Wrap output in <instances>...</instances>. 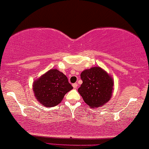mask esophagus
Here are the masks:
<instances>
[{
	"mask_svg": "<svg viewBox=\"0 0 149 149\" xmlns=\"http://www.w3.org/2000/svg\"><path fill=\"white\" fill-rule=\"evenodd\" d=\"M72 86L74 89H76L77 88V87H78V84H77V83H74V84H72Z\"/></svg>",
	"mask_w": 149,
	"mask_h": 149,
	"instance_id": "1",
	"label": "esophagus"
}]
</instances>
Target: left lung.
I'll return each instance as SVG.
<instances>
[{"instance_id": "8db88e82", "label": "left lung", "mask_w": 149, "mask_h": 149, "mask_svg": "<svg viewBox=\"0 0 149 149\" xmlns=\"http://www.w3.org/2000/svg\"><path fill=\"white\" fill-rule=\"evenodd\" d=\"M83 83L78 89L83 100L90 108L100 107L112 97L113 79L100 67L83 70L81 74Z\"/></svg>"}]
</instances>
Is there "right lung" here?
Returning a JSON list of instances; mask_svg holds the SVG:
<instances>
[{
    "mask_svg": "<svg viewBox=\"0 0 149 149\" xmlns=\"http://www.w3.org/2000/svg\"><path fill=\"white\" fill-rule=\"evenodd\" d=\"M72 89L66 75L57 69H51L33 83L36 100L46 107L59 104L64 95Z\"/></svg>",
    "mask_w": 149,
    "mask_h": 149,
    "instance_id": "1",
    "label": "right lung"
}]
</instances>
